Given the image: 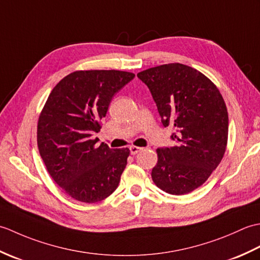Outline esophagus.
Returning <instances> with one entry per match:
<instances>
[{
  "label": "esophagus",
  "mask_w": 260,
  "mask_h": 260,
  "mask_svg": "<svg viewBox=\"0 0 260 260\" xmlns=\"http://www.w3.org/2000/svg\"><path fill=\"white\" fill-rule=\"evenodd\" d=\"M129 151H131V154H132V155H135V154H137L139 152L143 151V147H139V146H131V147H129Z\"/></svg>",
  "instance_id": "obj_1"
}]
</instances>
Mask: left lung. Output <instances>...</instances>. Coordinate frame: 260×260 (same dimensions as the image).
<instances>
[{"label": "left lung", "mask_w": 260, "mask_h": 260, "mask_svg": "<svg viewBox=\"0 0 260 260\" xmlns=\"http://www.w3.org/2000/svg\"><path fill=\"white\" fill-rule=\"evenodd\" d=\"M137 77L150 89L162 124L176 133L173 147L157 148L152 180L170 194L201 186L217 169L228 142V112L219 89L207 76L182 63L146 69Z\"/></svg>", "instance_id": "1"}]
</instances>
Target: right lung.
<instances>
[{"label": "right lung", "instance_id": "1", "mask_svg": "<svg viewBox=\"0 0 260 260\" xmlns=\"http://www.w3.org/2000/svg\"><path fill=\"white\" fill-rule=\"evenodd\" d=\"M119 70H77L54 86L38 119L39 153L48 173L77 201L96 203L117 189L129 148L98 139L114 95L133 79Z\"/></svg>", "mask_w": 260, "mask_h": 260}]
</instances>
